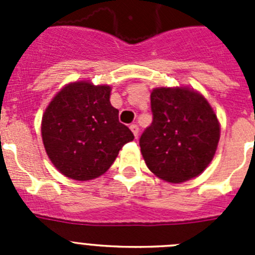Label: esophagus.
Masks as SVG:
<instances>
[{"instance_id":"esophagus-1","label":"esophagus","mask_w":255,"mask_h":255,"mask_svg":"<svg viewBox=\"0 0 255 255\" xmlns=\"http://www.w3.org/2000/svg\"><path fill=\"white\" fill-rule=\"evenodd\" d=\"M130 130H131L132 134H134L135 136H138V134H139V126L136 125V124H131V125H130Z\"/></svg>"}]
</instances>
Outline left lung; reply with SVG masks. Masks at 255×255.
Returning a JSON list of instances; mask_svg holds the SVG:
<instances>
[{
  "instance_id": "1",
  "label": "left lung",
  "mask_w": 255,
  "mask_h": 255,
  "mask_svg": "<svg viewBox=\"0 0 255 255\" xmlns=\"http://www.w3.org/2000/svg\"><path fill=\"white\" fill-rule=\"evenodd\" d=\"M152 124L139 139L154 175L170 182L198 176L211 163L220 125L209 103L186 88H158L150 94Z\"/></svg>"
}]
</instances>
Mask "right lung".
<instances>
[{"instance_id":"obj_1","label":"right lung","mask_w":255,"mask_h":255,"mask_svg":"<svg viewBox=\"0 0 255 255\" xmlns=\"http://www.w3.org/2000/svg\"><path fill=\"white\" fill-rule=\"evenodd\" d=\"M111 88L87 82L65 87L42 120L44 148L55 167L70 179L101 176L134 134L119 121L110 102Z\"/></svg>"}]
</instances>
